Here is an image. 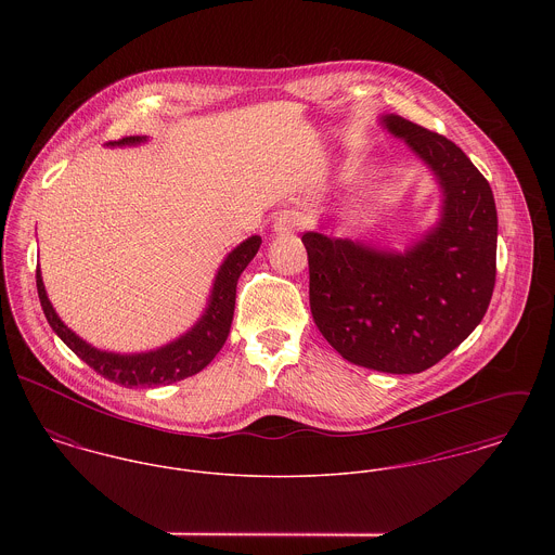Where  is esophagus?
I'll list each match as a JSON object with an SVG mask.
<instances>
[{
	"instance_id": "obj_1",
	"label": "esophagus",
	"mask_w": 555,
	"mask_h": 555,
	"mask_svg": "<svg viewBox=\"0 0 555 555\" xmlns=\"http://www.w3.org/2000/svg\"><path fill=\"white\" fill-rule=\"evenodd\" d=\"M306 227H308V216L304 211H297V209H291V211L282 214L280 220L275 222L278 233H295V231H301Z\"/></svg>"
}]
</instances>
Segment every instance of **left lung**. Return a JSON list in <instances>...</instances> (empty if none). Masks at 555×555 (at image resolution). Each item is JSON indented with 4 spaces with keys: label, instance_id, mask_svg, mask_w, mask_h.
<instances>
[{
    "label": "left lung",
    "instance_id": "obj_1",
    "mask_svg": "<svg viewBox=\"0 0 555 555\" xmlns=\"http://www.w3.org/2000/svg\"><path fill=\"white\" fill-rule=\"evenodd\" d=\"M444 188V214L405 254L306 233L318 331L350 363L418 374L482 320L495 284L498 214L489 181L447 137L397 115L385 119Z\"/></svg>",
    "mask_w": 555,
    "mask_h": 555
}]
</instances>
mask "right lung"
I'll return each instance as SVG.
<instances>
[{
	"mask_svg": "<svg viewBox=\"0 0 555 555\" xmlns=\"http://www.w3.org/2000/svg\"><path fill=\"white\" fill-rule=\"evenodd\" d=\"M141 137H126L111 145H128V143H141ZM260 247V237H249L229 254L224 264L218 271L211 304L205 312V317L198 320V324L179 337L177 341L145 354H113V352H100L85 344L77 337L62 320L55 314L42 278L40 269H36V288L40 297V306L44 310V317L53 331L64 339V344L80 357L93 372L104 376L106 380L121 385V387H159L170 385L177 380H183L188 376L198 374L203 367H207L214 357L224 346L233 312H235V297H237V282L243 269L249 264V260L256 256Z\"/></svg>",
	"mask_w": 555,
	"mask_h": 555,
	"instance_id": "obj_1",
	"label": "right lung"
}]
</instances>
